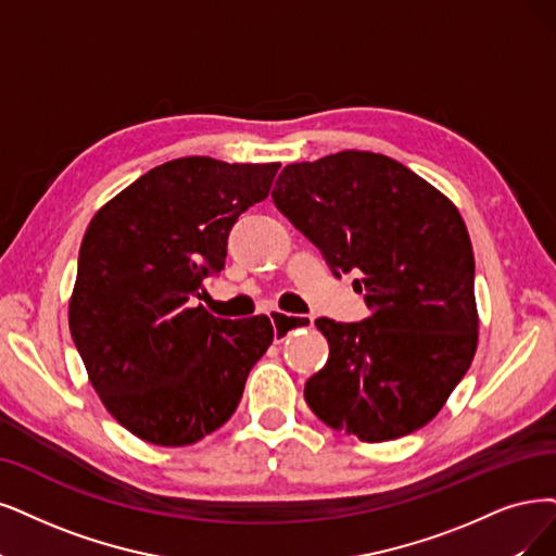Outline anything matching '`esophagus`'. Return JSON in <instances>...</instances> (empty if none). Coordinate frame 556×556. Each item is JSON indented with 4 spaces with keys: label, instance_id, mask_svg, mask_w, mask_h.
I'll return each instance as SVG.
<instances>
[{
    "label": "esophagus",
    "instance_id": "1",
    "mask_svg": "<svg viewBox=\"0 0 556 556\" xmlns=\"http://www.w3.org/2000/svg\"><path fill=\"white\" fill-rule=\"evenodd\" d=\"M273 320V330H275V341L281 343L293 334V330L298 327H312L314 325V316H291V314H283V312H273L270 314Z\"/></svg>",
    "mask_w": 556,
    "mask_h": 556
}]
</instances>
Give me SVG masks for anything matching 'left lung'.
<instances>
[{"instance_id":"1","label":"left lung","mask_w":556,"mask_h":556,"mask_svg":"<svg viewBox=\"0 0 556 556\" xmlns=\"http://www.w3.org/2000/svg\"><path fill=\"white\" fill-rule=\"evenodd\" d=\"M273 199L332 273L359 270L371 316L318 318L330 357L304 384L314 415L362 442H387L433 419L479 341L467 226L433 185L401 162L341 151L283 167Z\"/></svg>"}]
</instances>
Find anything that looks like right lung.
I'll list each match as a JSON object with an SVG mask.
<instances>
[{
	"instance_id": "right-lung-1",
	"label": "right lung",
	"mask_w": 556,
	"mask_h": 556,
	"mask_svg": "<svg viewBox=\"0 0 556 556\" xmlns=\"http://www.w3.org/2000/svg\"><path fill=\"white\" fill-rule=\"evenodd\" d=\"M279 162L178 157L93 215L79 247L68 325L108 413L157 446H188L231 419L275 339L267 316L194 306L236 219L263 201Z\"/></svg>"
}]
</instances>
